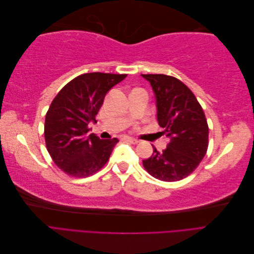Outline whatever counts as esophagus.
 Returning <instances> with one entry per match:
<instances>
[{
  "instance_id": "1",
  "label": "esophagus",
  "mask_w": 254,
  "mask_h": 254,
  "mask_svg": "<svg viewBox=\"0 0 254 254\" xmlns=\"http://www.w3.org/2000/svg\"><path fill=\"white\" fill-rule=\"evenodd\" d=\"M125 140H127L128 142L132 143V144H137V143H139V141H137L136 139H134V137H131V136H125Z\"/></svg>"
}]
</instances>
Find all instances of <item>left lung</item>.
I'll list each match as a JSON object with an SVG mask.
<instances>
[{
  "label": "left lung",
  "instance_id": "left-lung-1",
  "mask_svg": "<svg viewBox=\"0 0 254 254\" xmlns=\"http://www.w3.org/2000/svg\"><path fill=\"white\" fill-rule=\"evenodd\" d=\"M149 81L156 98L157 119L170 139L167 147L153 153L143 165L155 178L173 182L195 171L205 156L209 127L197 98L186 84L173 76L142 74Z\"/></svg>",
  "mask_w": 254,
  "mask_h": 254
}]
</instances>
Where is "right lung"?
I'll use <instances>...</instances> for the list:
<instances>
[{"label":"right lung","instance_id":"right-lung-1","mask_svg":"<svg viewBox=\"0 0 254 254\" xmlns=\"http://www.w3.org/2000/svg\"><path fill=\"white\" fill-rule=\"evenodd\" d=\"M126 74L87 73L77 76L59 91L45 115L44 137L55 164L74 177L95 174L107 163L119 140H101L88 133L90 123L108 91Z\"/></svg>","mask_w":254,"mask_h":254}]
</instances>
